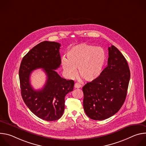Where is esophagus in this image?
<instances>
[{
    "label": "esophagus",
    "instance_id": "34e87169",
    "mask_svg": "<svg viewBox=\"0 0 146 146\" xmlns=\"http://www.w3.org/2000/svg\"><path fill=\"white\" fill-rule=\"evenodd\" d=\"M81 87H82L81 85L79 83H78V82L75 83V84H74V88H81Z\"/></svg>",
    "mask_w": 146,
    "mask_h": 146
}]
</instances>
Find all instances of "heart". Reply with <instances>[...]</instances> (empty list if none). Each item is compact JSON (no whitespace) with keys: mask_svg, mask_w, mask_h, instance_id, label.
<instances>
[{"mask_svg":"<svg viewBox=\"0 0 146 146\" xmlns=\"http://www.w3.org/2000/svg\"><path fill=\"white\" fill-rule=\"evenodd\" d=\"M106 59V52L103 48L81 43L68 50L66 59H62L61 65L68 77H74L77 68L80 78L86 81H92L102 74Z\"/></svg>","mask_w":146,"mask_h":146,"instance_id":"obj_1","label":"heart"}]
</instances>
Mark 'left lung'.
Masks as SVG:
<instances>
[{"label": "left lung", "instance_id": "1", "mask_svg": "<svg viewBox=\"0 0 146 146\" xmlns=\"http://www.w3.org/2000/svg\"><path fill=\"white\" fill-rule=\"evenodd\" d=\"M108 66L96 80L82 87L83 106L94 120L107 119L117 113L125 100L130 80L126 59L114 46L108 48Z\"/></svg>", "mask_w": 146, "mask_h": 146}]
</instances>
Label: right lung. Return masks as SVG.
Segmentation results:
<instances>
[{"instance_id":"add662e5","label":"right lung","mask_w":146,"mask_h":146,"mask_svg":"<svg viewBox=\"0 0 146 146\" xmlns=\"http://www.w3.org/2000/svg\"><path fill=\"white\" fill-rule=\"evenodd\" d=\"M60 44L43 41L31 49L23 58L19 70L21 92L24 102L37 117L48 121H55L63 115L65 98L73 91L74 82L62 78L55 70L60 65ZM43 68L47 81L41 90H35L30 77L35 70Z\"/></svg>"}]
</instances>
